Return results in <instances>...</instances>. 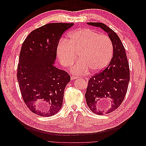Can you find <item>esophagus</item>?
Returning a JSON list of instances; mask_svg holds the SVG:
<instances>
[{"instance_id": "34e87169", "label": "esophagus", "mask_w": 146, "mask_h": 146, "mask_svg": "<svg viewBox=\"0 0 146 146\" xmlns=\"http://www.w3.org/2000/svg\"><path fill=\"white\" fill-rule=\"evenodd\" d=\"M78 77H77V76H70V78H71V80H74V79H77V78H78Z\"/></svg>"}]
</instances>
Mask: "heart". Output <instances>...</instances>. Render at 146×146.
Instances as JSON below:
<instances>
[{
    "mask_svg": "<svg viewBox=\"0 0 146 146\" xmlns=\"http://www.w3.org/2000/svg\"><path fill=\"white\" fill-rule=\"evenodd\" d=\"M111 38L89 29H79L62 39L56 47L57 58L64 67H69L78 54L80 59L70 69L72 74H86L90 69L98 72L104 69L113 55Z\"/></svg>",
    "mask_w": 146,
    "mask_h": 146,
    "instance_id": "1",
    "label": "heart"
}]
</instances>
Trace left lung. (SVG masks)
<instances>
[{
  "label": "left lung",
  "instance_id": "obj_1",
  "mask_svg": "<svg viewBox=\"0 0 146 146\" xmlns=\"http://www.w3.org/2000/svg\"><path fill=\"white\" fill-rule=\"evenodd\" d=\"M108 33L113 44V55L109 64L88 81L85 99L95 114L103 115L116 110L126 95L130 81L129 64L125 48L114 31L101 23H88Z\"/></svg>",
  "mask_w": 146,
  "mask_h": 146
}]
</instances>
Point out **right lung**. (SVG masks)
<instances>
[{
    "instance_id": "right-lung-1",
    "label": "right lung",
    "mask_w": 146,
    "mask_h": 146,
    "mask_svg": "<svg viewBox=\"0 0 146 146\" xmlns=\"http://www.w3.org/2000/svg\"><path fill=\"white\" fill-rule=\"evenodd\" d=\"M74 24H46L32 31L22 45L17 81L24 103L39 116H54L62 107L64 89L70 77L54 65L56 47L63 33Z\"/></svg>"
}]
</instances>
